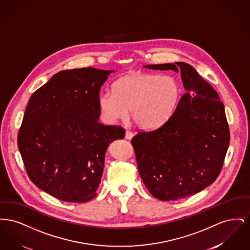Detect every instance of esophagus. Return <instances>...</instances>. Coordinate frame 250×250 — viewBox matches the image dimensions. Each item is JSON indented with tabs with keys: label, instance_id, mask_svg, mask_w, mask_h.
<instances>
[{
	"label": "esophagus",
	"instance_id": "34e87169",
	"mask_svg": "<svg viewBox=\"0 0 250 250\" xmlns=\"http://www.w3.org/2000/svg\"><path fill=\"white\" fill-rule=\"evenodd\" d=\"M133 137H134V133H133V132H131V131L128 130L125 132V139H127V140H131Z\"/></svg>",
	"mask_w": 250,
	"mask_h": 250
}]
</instances>
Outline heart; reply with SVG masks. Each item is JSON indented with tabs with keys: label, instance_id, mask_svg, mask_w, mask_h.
<instances>
[{
	"label": "heart",
	"instance_id": "heart-1",
	"mask_svg": "<svg viewBox=\"0 0 250 250\" xmlns=\"http://www.w3.org/2000/svg\"><path fill=\"white\" fill-rule=\"evenodd\" d=\"M179 97L180 86L174 78L133 72L114 83L113 93L99 95L98 104L108 122L125 119L129 109L137 126L155 129L171 117Z\"/></svg>",
	"mask_w": 250,
	"mask_h": 250
}]
</instances>
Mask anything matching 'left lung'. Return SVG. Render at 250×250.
Instances as JSON below:
<instances>
[{
    "label": "left lung",
    "mask_w": 250,
    "mask_h": 250,
    "mask_svg": "<svg viewBox=\"0 0 250 250\" xmlns=\"http://www.w3.org/2000/svg\"><path fill=\"white\" fill-rule=\"evenodd\" d=\"M145 67L181 71L186 90L166 124L139 132L131 141L147 189L160 201H176L202 191L219 175L229 143L225 108L212 85L190 64Z\"/></svg>",
    "instance_id": "1"
}]
</instances>
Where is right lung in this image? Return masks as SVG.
Returning <instances> with one entry per match:
<instances>
[{
    "label": "right lung",
    "mask_w": 250,
    "mask_h": 250,
    "mask_svg": "<svg viewBox=\"0 0 250 250\" xmlns=\"http://www.w3.org/2000/svg\"><path fill=\"white\" fill-rule=\"evenodd\" d=\"M113 70H63L32 95L18 135L27 174L41 190L68 202L96 196L109 143L122 126L99 123L101 86Z\"/></svg>",
    "instance_id": "obj_1"
}]
</instances>
